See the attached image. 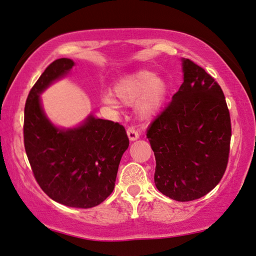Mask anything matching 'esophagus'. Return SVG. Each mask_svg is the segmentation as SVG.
Wrapping results in <instances>:
<instances>
[{"mask_svg": "<svg viewBox=\"0 0 256 256\" xmlns=\"http://www.w3.org/2000/svg\"><path fill=\"white\" fill-rule=\"evenodd\" d=\"M128 136L131 141H134L136 139H139V132L136 131L134 128H128Z\"/></svg>", "mask_w": 256, "mask_h": 256, "instance_id": "34e87169", "label": "esophagus"}]
</instances>
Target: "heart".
<instances>
[{
  "label": "heart",
  "mask_w": 256,
  "mask_h": 256,
  "mask_svg": "<svg viewBox=\"0 0 256 256\" xmlns=\"http://www.w3.org/2000/svg\"><path fill=\"white\" fill-rule=\"evenodd\" d=\"M116 96L128 106L136 104V110L141 120L154 117L164 104L168 86L166 80L150 70H139L118 82L115 87ZM102 104L109 109H117L118 102L112 95L104 94Z\"/></svg>",
  "instance_id": "heart-1"
}]
</instances>
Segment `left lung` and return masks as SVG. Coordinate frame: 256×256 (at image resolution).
Wrapping results in <instances>:
<instances>
[{
    "label": "left lung",
    "instance_id": "obj_1",
    "mask_svg": "<svg viewBox=\"0 0 256 256\" xmlns=\"http://www.w3.org/2000/svg\"><path fill=\"white\" fill-rule=\"evenodd\" d=\"M184 82L147 130L156 160L158 190L176 201L210 192L226 172L231 120L220 86L201 66L182 58Z\"/></svg>",
    "mask_w": 256,
    "mask_h": 256
}]
</instances>
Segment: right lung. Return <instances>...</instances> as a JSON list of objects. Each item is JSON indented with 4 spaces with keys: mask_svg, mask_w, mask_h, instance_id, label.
Instances as JSON below:
<instances>
[{
    "mask_svg": "<svg viewBox=\"0 0 256 256\" xmlns=\"http://www.w3.org/2000/svg\"><path fill=\"white\" fill-rule=\"evenodd\" d=\"M74 66L70 58L54 60L30 90L24 144L36 180L50 199L68 207L92 208L112 194L130 142L123 125L92 114L72 128H57L46 116L40 94Z\"/></svg>",
    "mask_w": 256,
    "mask_h": 256,
    "instance_id": "obj_1",
    "label": "right lung"
}]
</instances>
